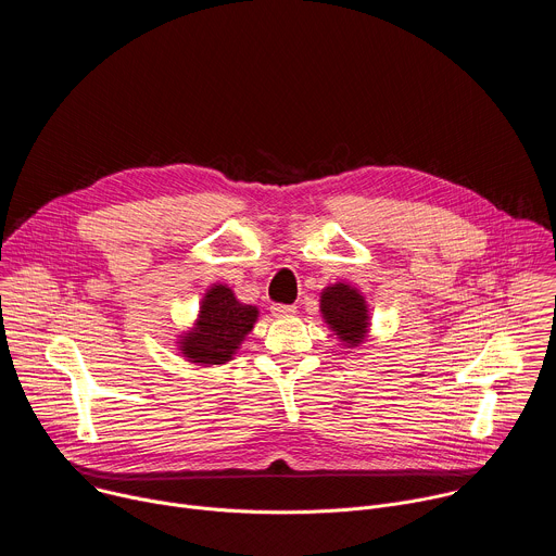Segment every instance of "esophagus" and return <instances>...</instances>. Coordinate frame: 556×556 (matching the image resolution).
I'll return each mask as SVG.
<instances>
[{"label":"esophagus","instance_id":"obj_1","mask_svg":"<svg viewBox=\"0 0 556 556\" xmlns=\"http://www.w3.org/2000/svg\"><path fill=\"white\" fill-rule=\"evenodd\" d=\"M273 316H277V319H286V316H292L294 314V305H283V303H275L270 307Z\"/></svg>","mask_w":556,"mask_h":556}]
</instances>
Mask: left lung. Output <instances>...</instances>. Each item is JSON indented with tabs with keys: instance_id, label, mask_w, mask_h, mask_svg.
I'll use <instances>...</instances> for the list:
<instances>
[{
	"instance_id": "obj_1",
	"label": "left lung",
	"mask_w": 556,
	"mask_h": 556,
	"mask_svg": "<svg viewBox=\"0 0 556 556\" xmlns=\"http://www.w3.org/2000/svg\"><path fill=\"white\" fill-rule=\"evenodd\" d=\"M321 314L345 348H358L367 339L369 307L356 288L341 281L324 288Z\"/></svg>"
}]
</instances>
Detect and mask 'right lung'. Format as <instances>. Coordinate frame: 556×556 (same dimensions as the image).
Masks as SVG:
<instances>
[{
  "label": "right lung",
  "instance_id": "add662e5",
  "mask_svg": "<svg viewBox=\"0 0 556 556\" xmlns=\"http://www.w3.org/2000/svg\"><path fill=\"white\" fill-rule=\"evenodd\" d=\"M257 316L255 305L240 303L228 286L213 283L202 296L193 328L180 337L178 350L191 363L224 365L240 350Z\"/></svg>",
  "mask_w": 556,
  "mask_h": 556
}]
</instances>
